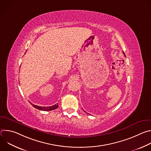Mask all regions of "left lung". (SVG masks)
<instances>
[{
	"instance_id": "left-lung-1",
	"label": "left lung",
	"mask_w": 151,
	"mask_h": 151,
	"mask_svg": "<svg viewBox=\"0 0 151 151\" xmlns=\"http://www.w3.org/2000/svg\"><path fill=\"white\" fill-rule=\"evenodd\" d=\"M123 54H124V55H125V54H124V52H123Z\"/></svg>"
}]
</instances>
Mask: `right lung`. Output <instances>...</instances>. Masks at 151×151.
I'll return each mask as SVG.
<instances>
[{
    "instance_id": "1",
    "label": "right lung",
    "mask_w": 151,
    "mask_h": 151,
    "mask_svg": "<svg viewBox=\"0 0 151 151\" xmlns=\"http://www.w3.org/2000/svg\"><path fill=\"white\" fill-rule=\"evenodd\" d=\"M31 104L35 107V108L36 109H37L39 110H40V111H52V110H54V109H57V107H58V103L57 104H54V106H48V107H42V106H36V105H35L32 103H31Z\"/></svg>"
}]
</instances>
